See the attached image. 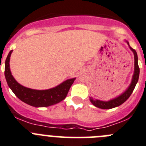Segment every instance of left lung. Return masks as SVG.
<instances>
[{
    "label": "left lung",
    "mask_w": 146,
    "mask_h": 146,
    "mask_svg": "<svg viewBox=\"0 0 146 146\" xmlns=\"http://www.w3.org/2000/svg\"><path fill=\"white\" fill-rule=\"evenodd\" d=\"M127 44H128L129 48L130 49L134 54V73H133V77H132V81L129 86L127 87L126 90L122 94L119 95L117 97L114 98L112 99H110L109 101H102L99 99H93L92 97H90V102H92V104L95 107L98 108L103 109V110H108V109H112L114 107H119L121 104H122L130 96V95L133 93V90L138 81L139 74H140V68L138 66V59H137V54L135 50L132 48L129 44V42L125 40Z\"/></svg>",
    "instance_id": "left-lung-1"
}]
</instances>
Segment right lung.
<instances>
[{"mask_svg":"<svg viewBox=\"0 0 146 146\" xmlns=\"http://www.w3.org/2000/svg\"><path fill=\"white\" fill-rule=\"evenodd\" d=\"M11 50L5 62V77L9 88L19 99L26 104L35 107H46L56 104L64 100L70 86L76 78L63 81L54 88L45 90H36L24 86L16 81L10 69Z\"/></svg>","mask_w":146,"mask_h":146,"instance_id":"obj_1","label":"right lung"}]
</instances>
